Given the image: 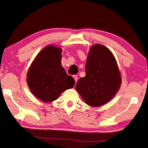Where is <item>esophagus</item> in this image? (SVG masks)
Here are the masks:
<instances>
[{
  "label": "esophagus",
  "instance_id": "34e87169",
  "mask_svg": "<svg viewBox=\"0 0 148 148\" xmlns=\"http://www.w3.org/2000/svg\"><path fill=\"white\" fill-rule=\"evenodd\" d=\"M73 78H74V79H75V82H76H76L78 81V76H77L76 75H74Z\"/></svg>",
  "mask_w": 148,
  "mask_h": 148
}]
</instances>
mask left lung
I'll use <instances>...</instances> for the list:
<instances>
[{
    "label": "left lung",
    "mask_w": 148,
    "mask_h": 148,
    "mask_svg": "<svg viewBox=\"0 0 148 148\" xmlns=\"http://www.w3.org/2000/svg\"><path fill=\"white\" fill-rule=\"evenodd\" d=\"M121 75L111 51L101 44L91 46L86 64V76L76 84V91L86 104L99 107L110 101L120 88Z\"/></svg>",
    "instance_id": "obj_1"
}]
</instances>
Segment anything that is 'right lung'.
<instances>
[{
	"label": "right lung",
	"instance_id": "1",
	"mask_svg": "<svg viewBox=\"0 0 148 148\" xmlns=\"http://www.w3.org/2000/svg\"><path fill=\"white\" fill-rule=\"evenodd\" d=\"M61 53L62 49L59 47L46 46L28 70L27 85L33 94L42 101H53L63 91L74 86V79L68 76L62 66Z\"/></svg>",
	"mask_w": 148,
	"mask_h": 148
}]
</instances>
